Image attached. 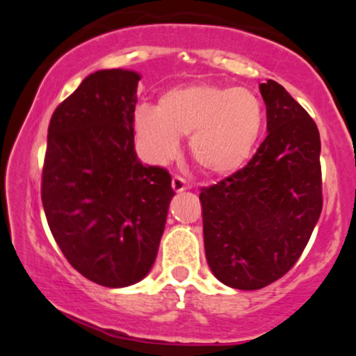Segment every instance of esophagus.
Instances as JSON below:
<instances>
[{
	"instance_id": "obj_1",
	"label": "esophagus",
	"mask_w": 356,
	"mask_h": 356,
	"mask_svg": "<svg viewBox=\"0 0 356 356\" xmlns=\"http://www.w3.org/2000/svg\"><path fill=\"white\" fill-rule=\"evenodd\" d=\"M172 188L177 193H181L184 189H189V183L183 177H179V175H175L172 178Z\"/></svg>"
}]
</instances>
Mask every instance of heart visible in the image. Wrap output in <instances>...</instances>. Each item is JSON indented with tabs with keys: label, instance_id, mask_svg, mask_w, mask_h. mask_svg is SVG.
Here are the masks:
<instances>
[{
	"label": "heart",
	"instance_id": "heart-1",
	"mask_svg": "<svg viewBox=\"0 0 356 356\" xmlns=\"http://www.w3.org/2000/svg\"><path fill=\"white\" fill-rule=\"evenodd\" d=\"M136 129L149 157L163 162L188 136L189 154L209 175L233 173L251 157L264 124L259 97L245 87L191 84L160 97L159 106L136 111Z\"/></svg>",
	"mask_w": 356,
	"mask_h": 356
}]
</instances>
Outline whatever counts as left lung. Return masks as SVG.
I'll use <instances>...</instances> for the list:
<instances>
[{"mask_svg": "<svg viewBox=\"0 0 356 356\" xmlns=\"http://www.w3.org/2000/svg\"><path fill=\"white\" fill-rule=\"evenodd\" d=\"M259 89L269 134L245 167L199 194L209 267L240 290L284 277L323 211L318 126L279 82Z\"/></svg>", "mask_w": 356, "mask_h": 356, "instance_id": "8db88e82", "label": "left lung"}]
</instances>
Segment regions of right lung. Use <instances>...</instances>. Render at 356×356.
Listing matches in <instances>:
<instances>
[{
	"instance_id": "add662e5",
	"label": "right lung",
	"mask_w": 356,
	"mask_h": 356,
	"mask_svg": "<svg viewBox=\"0 0 356 356\" xmlns=\"http://www.w3.org/2000/svg\"><path fill=\"white\" fill-rule=\"evenodd\" d=\"M139 74L87 76L53 111L42 168L48 227L67 262L118 289L149 274L175 191L163 167L134 150Z\"/></svg>"
}]
</instances>
